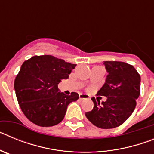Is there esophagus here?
<instances>
[{
  "mask_svg": "<svg viewBox=\"0 0 154 154\" xmlns=\"http://www.w3.org/2000/svg\"><path fill=\"white\" fill-rule=\"evenodd\" d=\"M89 97L85 94H80L79 95V99L80 100H83V99H88Z\"/></svg>",
  "mask_w": 154,
  "mask_h": 154,
  "instance_id": "1",
  "label": "esophagus"
}]
</instances>
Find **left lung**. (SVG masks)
Returning a JSON list of instances; mask_svg holds the SVG:
<instances>
[{
  "label": "left lung",
  "mask_w": 154,
  "mask_h": 154,
  "mask_svg": "<svg viewBox=\"0 0 154 154\" xmlns=\"http://www.w3.org/2000/svg\"><path fill=\"white\" fill-rule=\"evenodd\" d=\"M103 64L108 75L97 95L107 97L106 101L100 104L92 98L94 107L85 112V116L97 127L112 129L123 124L133 113L140 94V75L126 62L106 61Z\"/></svg>",
  "instance_id": "obj_1"
}]
</instances>
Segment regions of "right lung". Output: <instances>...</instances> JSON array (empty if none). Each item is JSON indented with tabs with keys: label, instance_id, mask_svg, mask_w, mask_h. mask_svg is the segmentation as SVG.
Segmentation results:
<instances>
[{
	"label": "right lung",
	"instance_id": "1",
	"mask_svg": "<svg viewBox=\"0 0 154 154\" xmlns=\"http://www.w3.org/2000/svg\"><path fill=\"white\" fill-rule=\"evenodd\" d=\"M75 66L52 55H35L22 64L14 86L19 106L31 122L40 126L62 122L68 106L79 95H65L58 85L69 78Z\"/></svg>",
	"mask_w": 154,
	"mask_h": 154
}]
</instances>
